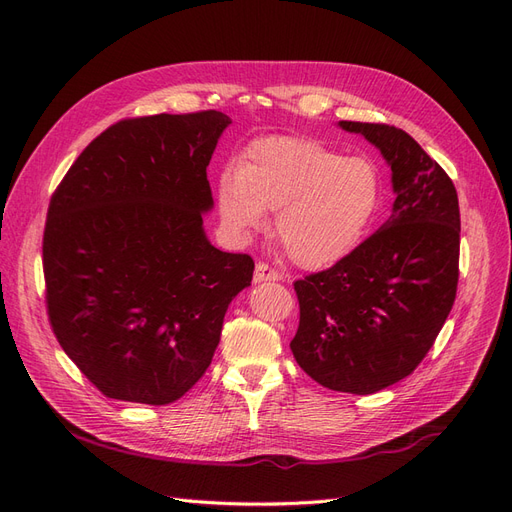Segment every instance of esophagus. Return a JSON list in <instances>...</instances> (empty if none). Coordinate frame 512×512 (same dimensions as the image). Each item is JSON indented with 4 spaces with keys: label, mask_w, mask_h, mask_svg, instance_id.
<instances>
[{
    "label": "esophagus",
    "mask_w": 512,
    "mask_h": 512,
    "mask_svg": "<svg viewBox=\"0 0 512 512\" xmlns=\"http://www.w3.org/2000/svg\"><path fill=\"white\" fill-rule=\"evenodd\" d=\"M282 280V274L274 268H270L268 263H257L255 268V282H278Z\"/></svg>",
    "instance_id": "obj_1"
}]
</instances>
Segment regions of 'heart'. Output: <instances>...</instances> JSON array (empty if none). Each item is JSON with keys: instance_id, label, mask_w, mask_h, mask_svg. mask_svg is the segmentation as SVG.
<instances>
[{"instance_id": "1", "label": "heart", "mask_w": 512, "mask_h": 512, "mask_svg": "<svg viewBox=\"0 0 512 512\" xmlns=\"http://www.w3.org/2000/svg\"><path fill=\"white\" fill-rule=\"evenodd\" d=\"M383 173L366 157L341 154L314 138L270 136L242 152L217 184L224 224L247 236L268 224L293 263L330 268L360 247L383 205Z\"/></svg>"}]
</instances>
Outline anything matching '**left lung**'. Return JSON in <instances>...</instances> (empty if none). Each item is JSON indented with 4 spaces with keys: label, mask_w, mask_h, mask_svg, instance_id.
<instances>
[{
    "label": "left lung",
    "mask_w": 512,
    "mask_h": 512,
    "mask_svg": "<svg viewBox=\"0 0 512 512\" xmlns=\"http://www.w3.org/2000/svg\"><path fill=\"white\" fill-rule=\"evenodd\" d=\"M381 150L391 167L393 213L332 268L295 282L297 364L322 387L368 395L425 360L456 299L458 194L404 129L339 121Z\"/></svg>",
    "instance_id": "left-lung-1"
}]
</instances>
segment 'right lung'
<instances>
[{"instance_id": "1", "label": "right lung", "mask_w": 512, "mask_h": 512, "mask_svg": "<svg viewBox=\"0 0 512 512\" xmlns=\"http://www.w3.org/2000/svg\"><path fill=\"white\" fill-rule=\"evenodd\" d=\"M219 110L110 125L52 194L43 276L54 335L98 391L165 406L207 372L232 299L253 280L244 253L215 249L207 167Z\"/></svg>"}]
</instances>
